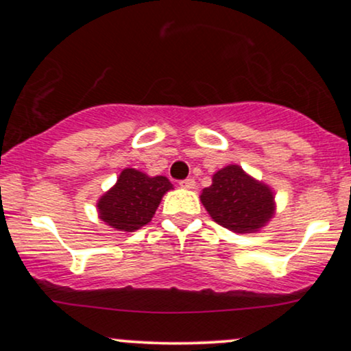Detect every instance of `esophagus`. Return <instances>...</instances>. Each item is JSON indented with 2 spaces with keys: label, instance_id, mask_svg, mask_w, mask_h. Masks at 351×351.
<instances>
[{
  "label": "esophagus",
  "instance_id": "34e87169",
  "mask_svg": "<svg viewBox=\"0 0 351 351\" xmlns=\"http://www.w3.org/2000/svg\"><path fill=\"white\" fill-rule=\"evenodd\" d=\"M195 184H196V181L193 178H186V180L180 181V186L184 188V189H193V188H195Z\"/></svg>",
  "mask_w": 351,
  "mask_h": 351
}]
</instances>
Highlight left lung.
<instances>
[{"instance_id":"8db88e82","label":"left lung","mask_w":351,"mask_h":351,"mask_svg":"<svg viewBox=\"0 0 351 351\" xmlns=\"http://www.w3.org/2000/svg\"><path fill=\"white\" fill-rule=\"evenodd\" d=\"M199 198L213 221L237 234L257 232L276 211L272 189L249 176L239 165L215 173L213 184L203 189Z\"/></svg>"}]
</instances>
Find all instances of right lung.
<instances>
[{"mask_svg":"<svg viewBox=\"0 0 351 351\" xmlns=\"http://www.w3.org/2000/svg\"><path fill=\"white\" fill-rule=\"evenodd\" d=\"M173 184L167 176H148L125 168L117 183L97 201L99 217L117 231L134 232L152 221L160 201Z\"/></svg>","mask_w":351,"mask_h":351,"instance_id":"add662e5","label":"right lung"}]
</instances>
